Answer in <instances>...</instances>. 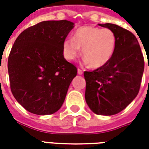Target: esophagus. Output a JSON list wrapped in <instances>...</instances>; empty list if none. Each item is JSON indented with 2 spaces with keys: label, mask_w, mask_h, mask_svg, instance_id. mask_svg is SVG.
<instances>
[{
  "label": "esophagus",
  "mask_w": 149,
  "mask_h": 149,
  "mask_svg": "<svg viewBox=\"0 0 149 149\" xmlns=\"http://www.w3.org/2000/svg\"><path fill=\"white\" fill-rule=\"evenodd\" d=\"M77 73H78V74H79V75H82V74H83V71L81 70V68H77Z\"/></svg>",
  "instance_id": "obj_1"
}]
</instances>
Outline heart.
I'll list each match as a JSON object with an SVG mask.
<instances>
[{
  "label": "heart",
  "mask_w": 149,
  "mask_h": 149,
  "mask_svg": "<svg viewBox=\"0 0 149 149\" xmlns=\"http://www.w3.org/2000/svg\"><path fill=\"white\" fill-rule=\"evenodd\" d=\"M116 46V36L110 29L83 26L77 29L72 38L63 43L65 58L74 60L82 49V54L91 68H100L107 65L113 56Z\"/></svg>",
  "instance_id": "b5f03b06"
}]
</instances>
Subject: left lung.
I'll return each instance as SVG.
<instances>
[{
    "instance_id": "left-lung-1",
    "label": "left lung",
    "mask_w": 149,
    "mask_h": 149,
    "mask_svg": "<svg viewBox=\"0 0 149 149\" xmlns=\"http://www.w3.org/2000/svg\"><path fill=\"white\" fill-rule=\"evenodd\" d=\"M100 26L115 33L116 46L107 65L84 72L85 100L96 114L111 116L125 109L137 96L144 59L136 37L130 31L110 23Z\"/></svg>"
}]
</instances>
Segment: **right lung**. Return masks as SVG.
Masks as SVG:
<instances>
[{
	"label": "right lung",
	"instance_id": "add662e5",
	"mask_svg": "<svg viewBox=\"0 0 149 149\" xmlns=\"http://www.w3.org/2000/svg\"><path fill=\"white\" fill-rule=\"evenodd\" d=\"M73 23L46 21L28 28L15 40L8 59L12 93L37 115L58 111L77 68L63 55V43Z\"/></svg>",
	"mask_w": 149,
	"mask_h": 149
}]
</instances>
